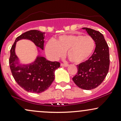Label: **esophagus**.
Returning <instances> with one entry per match:
<instances>
[{"label": "esophagus", "instance_id": "esophagus-1", "mask_svg": "<svg viewBox=\"0 0 121 121\" xmlns=\"http://www.w3.org/2000/svg\"><path fill=\"white\" fill-rule=\"evenodd\" d=\"M60 65L62 66H65V67H67V66H68L69 65L67 64V63H62L60 64Z\"/></svg>", "mask_w": 121, "mask_h": 121}]
</instances>
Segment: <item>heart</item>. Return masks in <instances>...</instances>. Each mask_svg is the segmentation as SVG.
<instances>
[{"label":"heart","instance_id":"b5f03b06","mask_svg":"<svg viewBox=\"0 0 121 121\" xmlns=\"http://www.w3.org/2000/svg\"><path fill=\"white\" fill-rule=\"evenodd\" d=\"M95 43L91 36L81 35H65L46 45V52L51 57L58 58L67 52L69 59L74 63L84 62L92 55Z\"/></svg>","mask_w":121,"mask_h":121}]
</instances>
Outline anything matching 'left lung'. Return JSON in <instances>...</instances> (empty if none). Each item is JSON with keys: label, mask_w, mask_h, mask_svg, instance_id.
Returning a JSON list of instances; mask_svg holds the SVG:
<instances>
[{"label": "left lung", "mask_w": 121, "mask_h": 121, "mask_svg": "<svg viewBox=\"0 0 121 121\" xmlns=\"http://www.w3.org/2000/svg\"><path fill=\"white\" fill-rule=\"evenodd\" d=\"M93 39L96 44L94 52L85 62L77 65V73L73 80L79 88L86 90L100 85L107 76L110 66L109 48L103 35L99 31L83 28Z\"/></svg>", "instance_id": "left-lung-1"}]
</instances>
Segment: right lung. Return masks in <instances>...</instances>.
<instances>
[{
	"label": "right lung",
	"instance_id": "1",
	"mask_svg": "<svg viewBox=\"0 0 121 121\" xmlns=\"http://www.w3.org/2000/svg\"><path fill=\"white\" fill-rule=\"evenodd\" d=\"M44 32L31 30L17 37L10 50L9 65L14 80L25 91L39 93L45 91L55 78L54 72L60 67V63L51 62L44 57L38 56L33 63L28 65H19L15 54L16 42L21 39H29L41 49H44Z\"/></svg>",
	"mask_w": 121,
	"mask_h": 121
}]
</instances>
